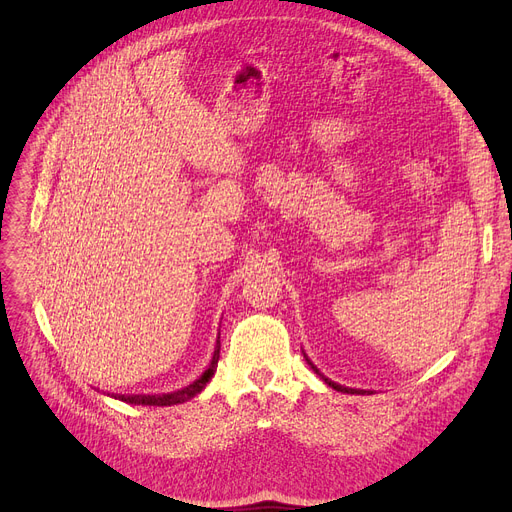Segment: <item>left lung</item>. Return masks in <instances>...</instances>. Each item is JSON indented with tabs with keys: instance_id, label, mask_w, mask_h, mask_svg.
<instances>
[{
	"instance_id": "1",
	"label": "left lung",
	"mask_w": 512,
	"mask_h": 512,
	"mask_svg": "<svg viewBox=\"0 0 512 512\" xmlns=\"http://www.w3.org/2000/svg\"><path fill=\"white\" fill-rule=\"evenodd\" d=\"M304 356H306V354H304ZM306 360H308V364H310V367L314 369V373H316V375H318V377H320V379H322V381H324V383H326L328 387H332L334 391H340V393H350V395H354V393H356V395H360V393H367V391H362V389H348V387H342V385H338V383H334V381L326 379V377H324V375H322V373H320V371H318V369L314 367V364H312V360H310L308 356H306Z\"/></svg>"
}]
</instances>
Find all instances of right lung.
Instances as JSON below:
<instances>
[{"label":"right lung","instance_id":"add662e5","mask_svg":"<svg viewBox=\"0 0 512 512\" xmlns=\"http://www.w3.org/2000/svg\"><path fill=\"white\" fill-rule=\"evenodd\" d=\"M218 338H221V336H218ZM218 354H221V340H216L214 354H212V360L208 364V369L192 385H188V387H184L180 391L164 393V395H119V401H125V403H131V405H150V407H170V405H178V403L190 401L192 397H196L206 387V383L216 373Z\"/></svg>","mask_w":512,"mask_h":512}]
</instances>
